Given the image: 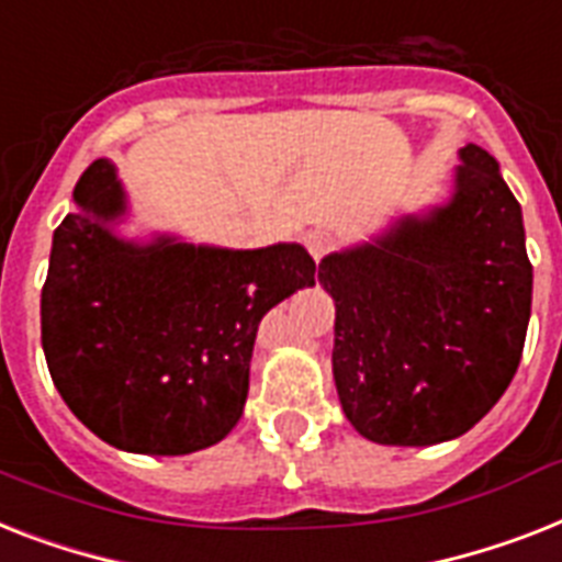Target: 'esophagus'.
Listing matches in <instances>:
<instances>
[{
  "mask_svg": "<svg viewBox=\"0 0 562 562\" xmlns=\"http://www.w3.org/2000/svg\"><path fill=\"white\" fill-rule=\"evenodd\" d=\"M305 248H308L314 259H323L328 250L335 248V236L328 234V231H312V234H305Z\"/></svg>",
  "mask_w": 562,
  "mask_h": 562,
  "instance_id": "34e87169",
  "label": "esophagus"
}]
</instances>
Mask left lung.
I'll return each mask as SVG.
<instances>
[{"instance_id":"8db88e82","label":"left lung","mask_w":562,"mask_h":562,"mask_svg":"<svg viewBox=\"0 0 562 562\" xmlns=\"http://www.w3.org/2000/svg\"><path fill=\"white\" fill-rule=\"evenodd\" d=\"M453 193L323 257L335 300L331 372L363 439L427 447L482 422L517 372L533 271L499 164L459 149Z\"/></svg>"}]
</instances>
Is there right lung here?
<instances>
[{"label": "right lung", "mask_w": 562, "mask_h": 562, "mask_svg": "<svg viewBox=\"0 0 562 562\" xmlns=\"http://www.w3.org/2000/svg\"><path fill=\"white\" fill-rule=\"evenodd\" d=\"M54 231L40 300L43 352L68 409L126 453L184 456L234 430L259 321L314 285L296 241L234 250L123 239L130 199L98 158Z\"/></svg>", "instance_id": "right-lung-1"}]
</instances>
